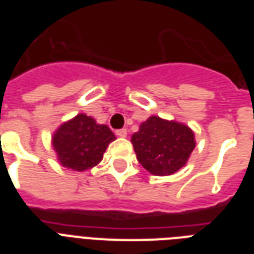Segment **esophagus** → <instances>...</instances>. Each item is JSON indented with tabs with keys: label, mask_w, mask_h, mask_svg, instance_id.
Here are the masks:
<instances>
[{
	"label": "esophagus",
	"mask_w": 254,
	"mask_h": 254,
	"mask_svg": "<svg viewBox=\"0 0 254 254\" xmlns=\"http://www.w3.org/2000/svg\"><path fill=\"white\" fill-rule=\"evenodd\" d=\"M127 134V129H119V130H116V135L117 137H121V138H125Z\"/></svg>",
	"instance_id": "esophagus-1"
}]
</instances>
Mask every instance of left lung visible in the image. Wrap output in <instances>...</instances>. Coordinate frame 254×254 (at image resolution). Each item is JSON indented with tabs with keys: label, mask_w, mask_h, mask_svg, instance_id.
Here are the masks:
<instances>
[{
	"label": "left lung",
	"mask_w": 254,
	"mask_h": 254,
	"mask_svg": "<svg viewBox=\"0 0 254 254\" xmlns=\"http://www.w3.org/2000/svg\"><path fill=\"white\" fill-rule=\"evenodd\" d=\"M138 162L153 175H171L185 166L195 149V135L187 125L150 116L131 135Z\"/></svg>",
	"instance_id": "1"
}]
</instances>
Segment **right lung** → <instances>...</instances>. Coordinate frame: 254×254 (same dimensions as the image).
<instances>
[{
	"label": "right lung",
	"mask_w": 254,
	"mask_h": 254,
	"mask_svg": "<svg viewBox=\"0 0 254 254\" xmlns=\"http://www.w3.org/2000/svg\"><path fill=\"white\" fill-rule=\"evenodd\" d=\"M116 135L107 125H100L91 116L79 113L62 124L53 135L54 150L62 166L84 171L101 162L108 145Z\"/></svg>",
	"instance_id": "right-lung-1"
}]
</instances>
